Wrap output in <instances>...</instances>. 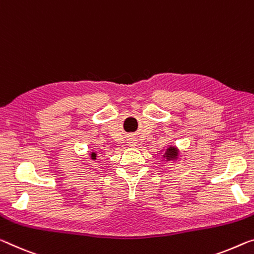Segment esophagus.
Instances as JSON below:
<instances>
[{"mask_svg":"<svg viewBox=\"0 0 254 254\" xmlns=\"http://www.w3.org/2000/svg\"><path fill=\"white\" fill-rule=\"evenodd\" d=\"M130 144H131V146H135L136 145V142H135V140H131Z\"/></svg>","mask_w":254,"mask_h":254,"instance_id":"esophagus-1","label":"esophagus"}]
</instances>
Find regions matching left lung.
<instances>
[{"label": "left lung", "mask_w": 254, "mask_h": 254, "mask_svg": "<svg viewBox=\"0 0 254 254\" xmlns=\"http://www.w3.org/2000/svg\"><path fill=\"white\" fill-rule=\"evenodd\" d=\"M162 158L166 160L167 162H176L181 160V151L177 146H174V145H169L163 152V155Z\"/></svg>", "instance_id": "1"}]
</instances>
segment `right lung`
I'll list each match as a JSON object with an SVG mask.
<instances>
[{"label":"right lung","instance_id":"add662e5","mask_svg":"<svg viewBox=\"0 0 254 254\" xmlns=\"http://www.w3.org/2000/svg\"><path fill=\"white\" fill-rule=\"evenodd\" d=\"M96 152H91V153H89V158H91V160H96Z\"/></svg>","mask_w":254,"mask_h":254}]
</instances>
